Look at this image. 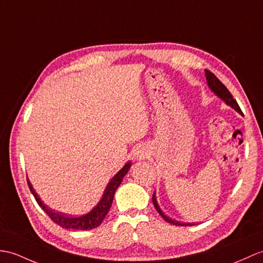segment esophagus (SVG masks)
<instances>
[{
    "instance_id": "34e87169",
    "label": "esophagus",
    "mask_w": 263,
    "mask_h": 263,
    "mask_svg": "<svg viewBox=\"0 0 263 263\" xmlns=\"http://www.w3.org/2000/svg\"><path fill=\"white\" fill-rule=\"evenodd\" d=\"M137 155V157L139 158V159H143V158H144V155H143V152H141V151H138V154H136Z\"/></svg>"
}]
</instances>
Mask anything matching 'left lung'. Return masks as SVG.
<instances>
[{
    "label": "left lung",
    "mask_w": 263,
    "mask_h": 263,
    "mask_svg": "<svg viewBox=\"0 0 263 263\" xmlns=\"http://www.w3.org/2000/svg\"><path fill=\"white\" fill-rule=\"evenodd\" d=\"M205 71H206V79H207V83H209L210 88L213 91H214V93L219 97V99H222L225 103H227L228 105H230L231 107H233L235 111H237V112L242 114V111H241V108L239 106V104H237V102L233 99V96H232V94L230 93V90L227 88V86H225V85L221 81H219V79L214 74H213L212 71L207 70V69H205ZM152 203H154L157 212L159 213V214L161 215V217L166 222H168L170 224L177 225V227H191V225H193L191 223L187 224V223L177 222V221H175V219H172V218H169L167 215H164L163 212L160 210L159 205H158V203H157V199H156L155 194L152 195Z\"/></svg>",
    "instance_id": "8db88e82"
}]
</instances>
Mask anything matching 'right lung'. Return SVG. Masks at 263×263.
<instances>
[{
    "label": "right lung",
    "instance_id": "obj_1",
    "mask_svg": "<svg viewBox=\"0 0 263 263\" xmlns=\"http://www.w3.org/2000/svg\"><path fill=\"white\" fill-rule=\"evenodd\" d=\"M130 167H131L130 161L125 163L124 167L122 168L120 172L113 177L112 180L108 182V185L105 189V192H104V195L102 199L100 200V203L97 204L89 213H87L86 215L77 216V217L67 216L62 214V213H56L51 209H49L47 205L44 204V201L40 199L38 194L34 192V189L32 188L31 184H30L29 179H27V181H28V186L30 188V192L32 193L36 203H38V205L41 207V209L46 212V214L51 218L52 222H54L56 224H58L59 227L67 230H82V231L91 230L100 227L103 222V219L107 215V213L112 206L114 194L117 192L118 187L122 182L123 177L127 174V172H129Z\"/></svg>",
    "mask_w": 263,
    "mask_h": 263
}]
</instances>
